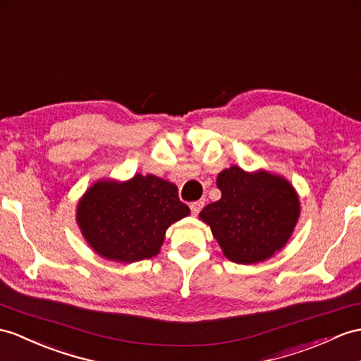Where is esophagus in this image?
<instances>
[{
  "label": "esophagus",
  "instance_id": "1",
  "mask_svg": "<svg viewBox=\"0 0 361 361\" xmlns=\"http://www.w3.org/2000/svg\"><path fill=\"white\" fill-rule=\"evenodd\" d=\"M204 205H205V199H200V200L192 202V204L190 205V208H191V213L195 214V216H197V214L200 213V209L204 208Z\"/></svg>",
  "mask_w": 361,
  "mask_h": 361
}]
</instances>
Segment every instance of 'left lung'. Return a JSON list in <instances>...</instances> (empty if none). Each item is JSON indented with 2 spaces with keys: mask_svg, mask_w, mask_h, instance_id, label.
<instances>
[{
  "mask_svg": "<svg viewBox=\"0 0 361 361\" xmlns=\"http://www.w3.org/2000/svg\"><path fill=\"white\" fill-rule=\"evenodd\" d=\"M222 197L200 211L224 256L239 265L268 260L291 239L300 197L286 178L231 165L217 176Z\"/></svg>",
  "mask_w": 361,
  "mask_h": 361,
  "instance_id": "8db88e82",
  "label": "left lung"
}]
</instances>
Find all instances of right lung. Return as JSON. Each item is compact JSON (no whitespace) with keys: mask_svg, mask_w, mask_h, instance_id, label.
I'll return each mask as SVG.
<instances>
[{"mask_svg":"<svg viewBox=\"0 0 361 361\" xmlns=\"http://www.w3.org/2000/svg\"><path fill=\"white\" fill-rule=\"evenodd\" d=\"M190 214L178 187L154 174L98 179L76 205V224L105 260L135 263L159 254L169 226Z\"/></svg>","mask_w":361,"mask_h":361,"instance_id":"add662e5","label":"right lung"}]
</instances>
